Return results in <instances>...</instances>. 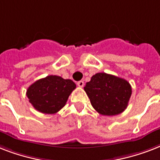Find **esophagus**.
I'll return each instance as SVG.
<instances>
[{"mask_svg":"<svg viewBox=\"0 0 160 160\" xmlns=\"http://www.w3.org/2000/svg\"><path fill=\"white\" fill-rule=\"evenodd\" d=\"M84 85H85V84H84V81H82V80H80V81H78V82H77V85L80 88H82L83 86H84Z\"/></svg>","mask_w":160,"mask_h":160,"instance_id":"esophagus-1","label":"esophagus"}]
</instances>
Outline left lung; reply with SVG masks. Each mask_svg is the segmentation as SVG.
I'll return each instance as SVG.
<instances>
[{
    "instance_id": "8db88e82",
    "label": "left lung",
    "mask_w": 160,
    "mask_h": 160,
    "mask_svg": "<svg viewBox=\"0 0 160 160\" xmlns=\"http://www.w3.org/2000/svg\"><path fill=\"white\" fill-rule=\"evenodd\" d=\"M84 90L90 98L93 108L103 115H116L128 106L132 89L124 79L97 73L86 83Z\"/></svg>"
}]
</instances>
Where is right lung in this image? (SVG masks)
I'll use <instances>...</instances> for the list:
<instances>
[{
  "label": "right lung",
  "mask_w": 160,
  "mask_h": 160,
  "mask_svg": "<svg viewBox=\"0 0 160 160\" xmlns=\"http://www.w3.org/2000/svg\"><path fill=\"white\" fill-rule=\"evenodd\" d=\"M76 88L71 80L57 75H48L30 85L26 95L36 110L44 114H55L65 106L70 95Z\"/></svg>",
  "instance_id": "obj_1"
}]
</instances>
